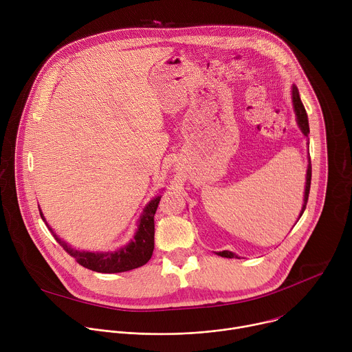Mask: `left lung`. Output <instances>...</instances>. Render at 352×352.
Returning a JSON list of instances; mask_svg holds the SVG:
<instances>
[{
	"mask_svg": "<svg viewBox=\"0 0 352 352\" xmlns=\"http://www.w3.org/2000/svg\"><path fill=\"white\" fill-rule=\"evenodd\" d=\"M291 98H292V106H294V113H295V117H296V124L300 129V132H302L307 138L309 135V121H308V116H307V111H305V107L302 104V102H300V97H299V91H298V87L295 85H292V90H291ZM308 170H307V182H305V192H304V205H302V209H300V213H299V217L298 220L300 219V216H302V213L305 212L307 209V204H308V196H309V189H311V179H312V166H311V157L308 160ZM296 220V221H298ZM219 256H223V258H235V259H239L238 255L230 252V250H223V252H216Z\"/></svg>",
	"mask_w": 352,
	"mask_h": 352,
	"instance_id": "obj_1",
	"label": "left lung"
}]
</instances>
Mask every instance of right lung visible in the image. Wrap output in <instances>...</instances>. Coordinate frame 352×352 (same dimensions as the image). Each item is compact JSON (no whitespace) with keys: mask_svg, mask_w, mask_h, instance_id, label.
<instances>
[{"mask_svg":"<svg viewBox=\"0 0 352 352\" xmlns=\"http://www.w3.org/2000/svg\"><path fill=\"white\" fill-rule=\"evenodd\" d=\"M160 197L162 196L153 197L144 206L138 220V228L133 238L126 245L116 250H109V252H90V250H79L72 248L53 231V228L45 221L43 212L40 209L38 210L50 232L64 248L65 252L69 254V256H72L79 265L97 273H122L146 265L152 258L155 249V214Z\"/></svg>","mask_w":352,"mask_h":352,"instance_id":"1","label":"right lung"}]
</instances>
